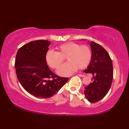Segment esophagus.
<instances>
[{"instance_id":"34e87169","label":"esophagus","mask_w":129,"mask_h":129,"mask_svg":"<svg viewBox=\"0 0 129 129\" xmlns=\"http://www.w3.org/2000/svg\"><path fill=\"white\" fill-rule=\"evenodd\" d=\"M78 76H79V77H84V76H85V75H81V74H78Z\"/></svg>"}]
</instances>
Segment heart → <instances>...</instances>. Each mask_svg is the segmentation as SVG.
<instances>
[{
  "instance_id": "1",
  "label": "heart",
  "mask_w": 129,
  "mask_h": 129,
  "mask_svg": "<svg viewBox=\"0 0 129 129\" xmlns=\"http://www.w3.org/2000/svg\"><path fill=\"white\" fill-rule=\"evenodd\" d=\"M65 57L68 62L57 70V73L61 76L71 75L78 68L82 69L86 68L91 61L92 53L87 45L68 42L60 45L57 48V52L49 50L45 54L47 64L53 69L57 68Z\"/></svg>"
}]
</instances>
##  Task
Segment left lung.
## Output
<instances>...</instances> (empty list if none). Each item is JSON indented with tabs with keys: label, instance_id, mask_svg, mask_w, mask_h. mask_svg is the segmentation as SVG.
<instances>
[{
	"label": "left lung",
	"instance_id": "obj_1",
	"mask_svg": "<svg viewBox=\"0 0 129 129\" xmlns=\"http://www.w3.org/2000/svg\"><path fill=\"white\" fill-rule=\"evenodd\" d=\"M89 43L92 57L84 72L92 74L93 80L91 78L93 82L85 87L84 94L89 102L94 103L103 99L108 93L113 81V69L112 61L106 50L93 41Z\"/></svg>",
	"mask_w": 129,
	"mask_h": 129
}]
</instances>
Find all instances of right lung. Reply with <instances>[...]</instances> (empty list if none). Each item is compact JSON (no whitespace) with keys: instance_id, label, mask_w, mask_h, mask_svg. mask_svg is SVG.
<instances>
[{"instance_id":"right-lung-1","label":"right lung","mask_w":129,"mask_h":129,"mask_svg":"<svg viewBox=\"0 0 129 129\" xmlns=\"http://www.w3.org/2000/svg\"><path fill=\"white\" fill-rule=\"evenodd\" d=\"M50 44L48 40L30 41L18 50L15 59L17 77L21 86L30 94L41 99L52 97L68 80L56 75L48 66L45 54Z\"/></svg>"}]
</instances>
